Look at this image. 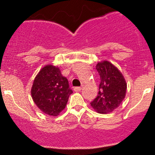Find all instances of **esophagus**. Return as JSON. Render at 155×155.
<instances>
[{
    "instance_id": "esophagus-1",
    "label": "esophagus",
    "mask_w": 155,
    "mask_h": 155,
    "mask_svg": "<svg viewBox=\"0 0 155 155\" xmlns=\"http://www.w3.org/2000/svg\"><path fill=\"white\" fill-rule=\"evenodd\" d=\"M73 90H74V91H80L81 90H82V87H73Z\"/></svg>"
}]
</instances>
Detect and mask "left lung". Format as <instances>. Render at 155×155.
Here are the masks:
<instances>
[{"mask_svg":"<svg viewBox=\"0 0 155 155\" xmlns=\"http://www.w3.org/2000/svg\"><path fill=\"white\" fill-rule=\"evenodd\" d=\"M96 70L101 82L98 95L91 106L99 113H109L119 107L124 99L127 83L121 72L107 61L98 63Z\"/></svg>","mask_w":155,"mask_h":155,"instance_id":"8db88e82","label":"left lung"}]
</instances>
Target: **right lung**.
Instances as JSON below:
<instances>
[{
	"mask_svg": "<svg viewBox=\"0 0 155 155\" xmlns=\"http://www.w3.org/2000/svg\"><path fill=\"white\" fill-rule=\"evenodd\" d=\"M73 91L58 68L46 65L34 79L31 88L34 102L48 115L56 116L64 109Z\"/></svg>",
	"mask_w": 155,
	"mask_h": 155,
	"instance_id": "right-lung-1",
	"label": "right lung"
}]
</instances>
